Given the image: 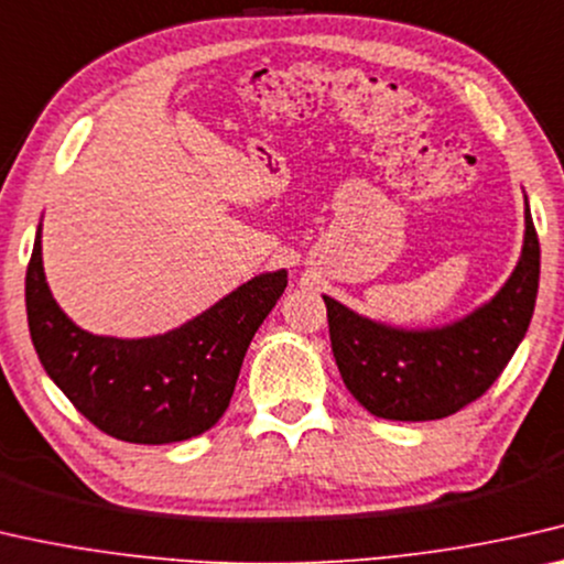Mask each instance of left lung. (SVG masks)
Returning <instances> with one entry per match:
<instances>
[{
    "label": "left lung",
    "instance_id": "1",
    "mask_svg": "<svg viewBox=\"0 0 564 564\" xmlns=\"http://www.w3.org/2000/svg\"><path fill=\"white\" fill-rule=\"evenodd\" d=\"M524 220L522 258L511 279L489 304L443 329H392L324 296L336 367L359 405L402 423L441 420L499 380L524 339L540 289V238L529 205Z\"/></svg>",
    "mask_w": 564,
    "mask_h": 564
}]
</instances>
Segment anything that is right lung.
Instances as JSON below:
<instances>
[{"mask_svg": "<svg viewBox=\"0 0 564 564\" xmlns=\"http://www.w3.org/2000/svg\"><path fill=\"white\" fill-rule=\"evenodd\" d=\"M285 283V271L256 275L162 336H96L75 326L55 304L42 273L37 232L24 304L40 362L75 410L111 438L162 445L195 438L223 417L242 357Z\"/></svg>", "mask_w": 564, "mask_h": 564, "instance_id": "obj_1", "label": "right lung"}]
</instances>
